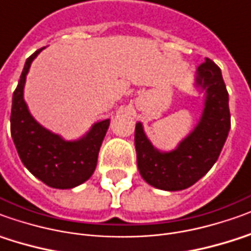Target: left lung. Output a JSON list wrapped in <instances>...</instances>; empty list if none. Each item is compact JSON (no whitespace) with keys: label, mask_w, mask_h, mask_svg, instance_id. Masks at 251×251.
Masks as SVG:
<instances>
[{"label":"left lung","mask_w":251,"mask_h":251,"mask_svg":"<svg viewBox=\"0 0 251 251\" xmlns=\"http://www.w3.org/2000/svg\"><path fill=\"white\" fill-rule=\"evenodd\" d=\"M194 86L203 93V109L194 129L174 150L162 151L135 126L136 164L143 180L165 191L188 188L215 165L231 128L228 93L221 70L205 58L195 72Z\"/></svg>","instance_id":"1"}]
</instances>
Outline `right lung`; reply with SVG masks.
<instances>
[{
  "instance_id": "add662e5",
  "label": "right lung",
  "mask_w": 251,
  "mask_h": 251,
  "mask_svg": "<svg viewBox=\"0 0 251 251\" xmlns=\"http://www.w3.org/2000/svg\"><path fill=\"white\" fill-rule=\"evenodd\" d=\"M43 49L36 50L24 64L12 98L10 134L20 160L32 175L49 187L67 190L89 180L94 174L110 120L94 123L86 135L75 141H67L36 122L24 101V86L31 63Z\"/></svg>"
}]
</instances>
